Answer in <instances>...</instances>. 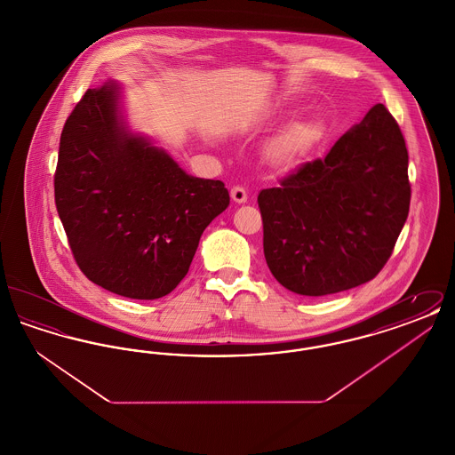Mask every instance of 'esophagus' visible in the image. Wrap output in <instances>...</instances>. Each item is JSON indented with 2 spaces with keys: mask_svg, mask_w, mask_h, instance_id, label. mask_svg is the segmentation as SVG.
Here are the masks:
<instances>
[{
  "mask_svg": "<svg viewBox=\"0 0 455 455\" xmlns=\"http://www.w3.org/2000/svg\"><path fill=\"white\" fill-rule=\"evenodd\" d=\"M230 196H232V199L237 203V204H243V203H247V191L243 189V188H240V186H235L232 191H230Z\"/></svg>",
  "mask_w": 455,
  "mask_h": 455,
  "instance_id": "obj_1",
  "label": "esophagus"
}]
</instances>
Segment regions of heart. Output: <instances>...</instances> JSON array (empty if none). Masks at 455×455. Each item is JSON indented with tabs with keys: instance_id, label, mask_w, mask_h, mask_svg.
I'll list each match as a JSON object with an SVG mask.
<instances>
[{
	"instance_id": "heart-1",
	"label": "heart",
	"mask_w": 455,
	"mask_h": 455,
	"mask_svg": "<svg viewBox=\"0 0 455 455\" xmlns=\"http://www.w3.org/2000/svg\"><path fill=\"white\" fill-rule=\"evenodd\" d=\"M324 138V126L317 121H297L283 131L275 147V160L283 167L295 165Z\"/></svg>"
}]
</instances>
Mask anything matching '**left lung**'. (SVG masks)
Returning <instances> with one entry per match:
<instances>
[{
	"mask_svg": "<svg viewBox=\"0 0 455 455\" xmlns=\"http://www.w3.org/2000/svg\"><path fill=\"white\" fill-rule=\"evenodd\" d=\"M410 199L403 132L377 104L324 160L260 191L266 262L286 290L303 297L360 286L389 259Z\"/></svg>",
	"mask_w": 455,
	"mask_h": 455,
	"instance_id": "left-lung-1",
	"label": "left lung"
}]
</instances>
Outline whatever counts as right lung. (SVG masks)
<instances>
[{"label": "right lung", "instance_id": "obj_1", "mask_svg": "<svg viewBox=\"0 0 455 455\" xmlns=\"http://www.w3.org/2000/svg\"><path fill=\"white\" fill-rule=\"evenodd\" d=\"M54 196L88 280L136 300L165 297L182 282L204 228L230 204L221 180L189 175L131 131L114 80L87 90L68 117Z\"/></svg>", "mask_w": 455, "mask_h": 455}]
</instances>
